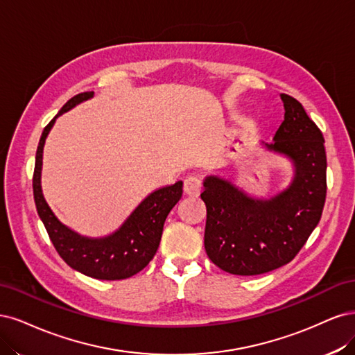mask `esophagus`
I'll list each match as a JSON object with an SVG mask.
<instances>
[{"mask_svg":"<svg viewBox=\"0 0 355 355\" xmlns=\"http://www.w3.org/2000/svg\"><path fill=\"white\" fill-rule=\"evenodd\" d=\"M202 191V180L198 177H189L184 181V193L187 196L196 198Z\"/></svg>","mask_w":355,"mask_h":355,"instance_id":"1","label":"esophagus"}]
</instances>
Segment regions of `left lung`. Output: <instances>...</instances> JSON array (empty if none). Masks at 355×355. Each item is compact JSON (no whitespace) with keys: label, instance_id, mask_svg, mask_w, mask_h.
Listing matches in <instances>:
<instances>
[{"label":"left lung","instance_id":"1","mask_svg":"<svg viewBox=\"0 0 355 355\" xmlns=\"http://www.w3.org/2000/svg\"><path fill=\"white\" fill-rule=\"evenodd\" d=\"M284 121L266 147L295 166L291 186L271 199H254L224 178H205V249L216 267L257 276L291 262L317 227L326 200V150L322 131L301 103L280 96Z\"/></svg>","mask_w":355,"mask_h":355}]
</instances>
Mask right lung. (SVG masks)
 <instances>
[{
    "mask_svg": "<svg viewBox=\"0 0 355 355\" xmlns=\"http://www.w3.org/2000/svg\"><path fill=\"white\" fill-rule=\"evenodd\" d=\"M93 91L76 94L60 109V112L44 128L37 148L35 169H33L32 187L37 211L45 225L57 254L73 270L98 280H122L141 271L156 254L161 243L164 224L169 211L173 209L182 194V181L173 186L159 189L134 209L119 230L101 239L79 236L63 225L49 208L41 190L42 150L45 139L62 113L75 107L93 97Z\"/></svg>",
    "mask_w": 355,
    "mask_h": 355,
    "instance_id": "right-lung-1",
    "label": "right lung"
}]
</instances>
